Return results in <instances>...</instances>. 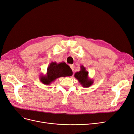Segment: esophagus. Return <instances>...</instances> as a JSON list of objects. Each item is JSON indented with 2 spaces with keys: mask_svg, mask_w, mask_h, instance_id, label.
Wrapping results in <instances>:
<instances>
[{
  "mask_svg": "<svg viewBox=\"0 0 134 134\" xmlns=\"http://www.w3.org/2000/svg\"><path fill=\"white\" fill-rule=\"evenodd\" d=\"M70 68L71 69V70H72V71L74 72V68H75V66H74V65H70Z\"/></svg>",
  "mask_w": 134,
  "mask_h": 134,
  "instance_id": "esophagus-1",
  "label": "esophagus"
}]
</instances>
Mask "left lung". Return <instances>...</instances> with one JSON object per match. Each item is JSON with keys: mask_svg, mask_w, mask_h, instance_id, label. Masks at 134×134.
<instances>
[{"mask_svg": "<svg viewBox=\"0 0 134 134\" xmlns=\"http://www.w3.org/2000/svg\"><path fill=\"white\" fill-rule=\"evenodd\" d=\"M74 77L79 81L82 87L84 88L90 87L94 82V80L89 78L88 71L83 65L80 66V70L75 72Z\"/></svg>", "mask_w": 134, "mask_h": 134, "instance_id": "8db88e82", "label": "left lung"}]
</instances>
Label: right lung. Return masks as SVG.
<instances>
[{
  "instance_id": "obj_1",
  "label": "right lung",
  "mask_w": 134,
  "mask_h": 134,
  "mask_svg": "<svg viewBox=\"0 0 134 134\" xmlns=\"http://www.w3.org/2000/svg\"><path fill=\"white\" fill-rule=\"evenodd\" d=\"M72 75V71L71 68L65 62L60 63L52 62L48 66L46 74L40 75V80L44 84L50 85L57 78Z\"/></svg>"
}]
</instances>
